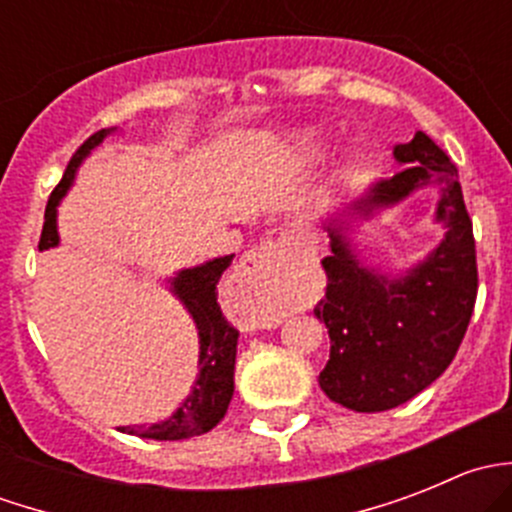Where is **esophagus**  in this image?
<instances>
[{"label": "esophagus", "instance_id": "34e87169", "mask_svg": "<svg viewBox=\"0 0 512 512\" xmlns=\"http://www.w3.org/2000/svg\"><path fill=\"white\" fill-rule=\"evenodd\" d=\"M297 247L299 242L294 235H280L275 240L260 242L242 257V275L272 289L287 287L297 270Z\"/></svg>", "mask_w": 512, "mask_h": 512}]
</instances>
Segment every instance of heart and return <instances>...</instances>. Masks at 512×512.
<instances>
[{"mask_svg": "<svg viewBox=\"0 0 512 512\" xmlns=\"http://www.w3.org/2000/svg\"><path fill=\"white\" fill-rule=\"evenodd\" d=\"M297 146L302 148V151L314 153L319 146H322V136H319L314 128H304V131L297 133Z\"/></svg>", "mask_w": 512, "mask_h": 512, "instance_id": "obj_1", "label": "heart"}]
</instances>
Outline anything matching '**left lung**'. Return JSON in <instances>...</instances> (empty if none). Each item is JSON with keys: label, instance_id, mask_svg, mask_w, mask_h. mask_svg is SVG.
Masks as SVG:
<instances>
[{"label": "left lung", "instance_id": "obj_1", "mask_svg": "<svg viewBox=\"0 0 512 512\" xmlns=\"http://www.w3.org/2000/svg\"><path fill=\"white\" fill-rule=\"evenodd\" d=\"M394 158L404 170L371 185L344 213L349 220H369L416 190L438 185L436 223L446 235L404 275H384L359 260L347 220L334 215L324 223L332 252L322 260L327 294L314 314L327 327L332 349L319 386L359 414L406 404L448 369L478 294L476 240L456 165L423 131L394 146Z\"/></svg>", "mask_w": 512, "mask_h": 512}]
</instances>
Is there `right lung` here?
<instances>
[{
  "mask_svg": "<svg viewBox=\"0 0 512 512\" xmlns=\"http://www.w3.org/2000/svg\"><path fill=\"white\" fill-rule=\"evenodd\" d=\"M111 133L113 128H103V131L94 133L69 160L64 178H61V183L56 185L49 203H46L39 250H49V247L59 245L56 208L74 185L76 170L84 163V158L96 146H101L103 138H108ZM232 257L235 255L215 257V260L203 262L198 267L180 270L178 275L168 280L170 292L183 302V307L193 317L195 329H198V379L190 386V394L185 396L183 404L173 411V416L151 423V426H121L118 431L153 438V441H180V438L203 436V433H208L210 428L223 421L227 406H230L232 391H235V354L240 332L223 317V309L218 304V282L230 267Z\"/></svg>",
  "mask_w": 512,
  "mask_h": 512,
  "instance_id": "add662e5",
  "label": "right lung"
}]
</instances>
